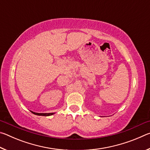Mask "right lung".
Masks as SVG:
<instances>
[{
    "label": "right lung",
    "mask_w": 150,
    "mask_h": 150,
    "mask_svg": "<svg viewBox=\"0 0 150 150\" xmlns=\"http://www.w3.org/2000/svg\"><path fill=\"white\" fill-rule=\"evenodd\" d=\"M31 112L33 114H34V115H38V116H51V115H53L54 114H55L54 112H52V113H37V112H32V111H31Z\"/></svg>",
    "instance_id": "1"
}]
</instances>
